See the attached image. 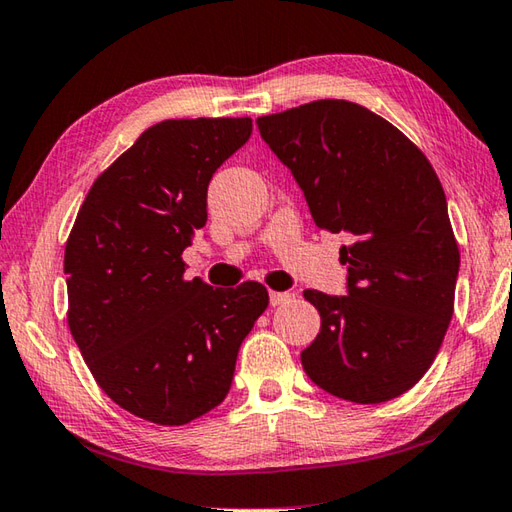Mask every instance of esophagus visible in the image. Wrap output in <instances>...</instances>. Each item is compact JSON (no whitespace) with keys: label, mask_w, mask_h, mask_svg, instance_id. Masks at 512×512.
Masks as SVG:
<instances>
[{"label":"esophagus","mask_w":512,"mask_h":512,"mask_svg":"<svg viewBox=\"0 0 512 512\" xmlns=\"http://www.w3.org/2000/svg\"><path fill=\"white\" fill-rule=\"evenodd\" d=\"M294 298L292 292H269V303H272V307H278V305H285Z\"/></svg>","instance_id":"obj_1"}]
</instances>
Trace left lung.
<instances>
[{
	"label": "left lung",
	"instance_id": "obj_1",
	"mask_svg": "<svg viewBox=\"0 0 512 512\" xmlns=\"http://www.w3.org/2000/svg\"><path fill=\"white\" fill-rule=\"evenodd\" d=\"M256 124L316 227L350 240L341 247L347 296L303 292L321 314L303 370L345 401L397 399L428 372L455 310L459 247L435 169L394 124L347 100Z\"/></svg>",
	"mask_w": 512,
	"mask_h": 512
}]
</instances>
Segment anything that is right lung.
I'll return each mask as SVG.
<instances>
[{"instance_id": "add662e5", "label": "right lung", "mask_w": 512, "mask_h": 512, "mask_svg": "<svg viewBox=\"0 0 512 512\" xmlns=\"http://www.w3.org/2000/svg\"><path fill=\"white\" fill-rule=\"evenodd\" d=\"M252 136L249 118L165 120L102 171L64 249L69 327L109 399L158 426L225 401L265 285L187 281L182 252L207 223L216 169Z\"/></svg>"}]
</instances>
